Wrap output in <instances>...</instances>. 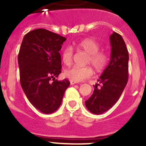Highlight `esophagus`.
<instances>
[{
  "mask_svg": "<svg viewBox=\"0 0 146 146\" xmlns=\"http://www.w3.org/2000/svg\"><path fill=\"white\" fill-rule=\"evenodd\" d=\"M76 83H77V82H74V81H73V80L70 81V84L71 85H74V84H76Z\"/></svg>",
  "mask_w": 146,
  "mask_h": 146,
  "instance_id": "obj_1",
  "label": "esophagus"
}]
</instances>
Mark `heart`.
<instances>
[{
  "label": "heart",
  "mask_w": 146,
  "mask_h": 146,
  "mask_svg": "<svg viewBox=\"0 0 146 146\" xmlns=\"http://www.w3.org/2000/svg\"><path fill=\"white\" fill-rule=\"evenodd\" d=\"M76 47L81 49L88 53L87 63L91 64L96 71H102L106 67L109 61V54L104 51L100 50V45L96 41L92 38H85L79 43H77ZM73 58V50L71 47H66L63 50L61 53L62 61L65 65L69 66L72 64ZM93 74V69L90 66L75 65L66 69L65 75L71 80L74 82H80Z\"/></svg>",
  "instance_id": "obj_1"
}]
</instances>
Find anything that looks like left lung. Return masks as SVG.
Instances as JSON below:
<instances>
[{"label":"left lung","mask_w":146,"mask_h":146,"mask_svg":"<svg viewBox=\"0 0 146 146\" xmlns=\"http://www.w3.org/2000/svg\"><path fill=\"white\" fill-rule=\"evenodd\" d=\"M111 57L109 65L100 76V88L95 85L91 96L86 101V106L96 115L108 111L118 102L123 93L129 77V52L123 38L113 32L110 36Z\"/></svg>","instance_id":"1"}]
</instances>
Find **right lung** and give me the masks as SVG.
I'll return each mask as SVG.
<instances>
[{"mask_svg":"<svg viewBox=\"0 0 146 146\" xmlns=\"http://www.w3.org/2000/svg\"><path fill=\"white\" fill-rule=\"evenodd\" d=\"M66 38L38 28L25 35L18 54L22 88L29 102L40 112L50 114L58 109L67 79L55 80L61 71L59 51Z\"/></svg>","mask_w":146,"mask_h":146,"instance_id":"right-lung-1","label":"right lung"}]
</instances>
